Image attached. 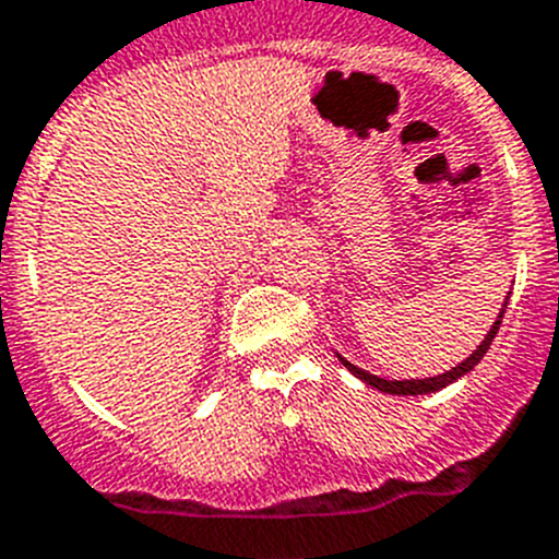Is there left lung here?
Listing matches in <instances>:
<instances>
[{"label": "left lung", "mask_w": 559, "mask_h": 559, "mask_svg": "<svg viewBox=\"0 0 559 559\" xmlns=\"http://www.w3.org/2000/svg\"><path fill=\"white\" fill-rule=\"evenodd\" d=\"M506 304H509V301H503V309H500V316H497V321L491 323L489 335L483 337V344L477 346V349L472 352V355H468L466 360H463V364L452 367V369H449V372L438 374V378H424V381H386V378H378V374L367 372V369H358V367H355V364H349V360L341 358V355H337V358H341V364H344V367L349 369V372L355 374V378H360V381L367 383V386L381 389V392H386V395H429V392H438V389H443V386H449V383H454V381H457V378H463V374L472 372V369H475L477 364H480L483 355H486V349H489L491 341H495L497 330H500V321H503Z\"/></svg>", "instance_id": "left-lung-1"}]
</instances>
